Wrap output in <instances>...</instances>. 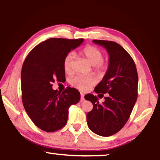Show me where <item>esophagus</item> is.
Segmentation results:
<instances>
[{"mask_svg":"<svg viewBox=\"0 0 160 160\" xmlns=\"http://www.w3.org/2000/svg\"><path fill=\"white\" fill-rule=\"evenodd\" d=\"M85 100V97H84V94H80V102H83Z\"/></svg>","mask_w":160,"mask_h":160,"instance_id":"esophagus-1","label":"esophagus"}]
</instances>
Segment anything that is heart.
I'll return each instance as SVG.
<instances>
[{"instance_id":"1","label":"heart","mask_w":160,"mask_h":160,"mask_svg":"<svg viewBox=\"0 0 160 160\" xmlns=\"http://www.w3.org/2000/svg\"><path fill=\"white\" fill-rule=\"evenodd\" d=\"M81 53L85 56L92 66H94V69L97 72L104 73L107 71L108 64L106 62L103 61L104 54L100 48L94 47V46H87L82 50ZM74 58L75 53L72 51H70L65 56L63 60V68L66 72H68L71 70ZM94 83H95L94 78L90 76L78 75L71 80L72 85L80 90H88Z\"/></svg>"}]
</instances>
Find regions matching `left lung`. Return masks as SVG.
I'll return each instance as SVG.
<instances>
[{
  "label": "left lung",
  "instance_id": "left-lung-1",
  "mask_svg": "<svg viewBox=\"0 0 160 160\" xmlns=\"http://www.w3.org/2000/svg\"><path fill=\"white\" fill-rule=\"evenodd\" d=\"M93 42L104 47L109 56L107 71L94 92L109 95L99 104L97 96L86 94L85 99L93 104L87 121L94 133L108 137L118 132L128 121L137 100L138 76L134 61L118 43L97 39Z\"/></svg>",
  "mask_w": 160,
  "mask_h": 160
}]
</instances>
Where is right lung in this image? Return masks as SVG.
Wrapping results in <instances>:
<instances>
[{
    "label": "right lung",
    "mask_w": 160,
    "mask_h": 160,
    "mask_svg": "<svg viewBox=\"0 0 160 160\" xmlns=\"http://www.w3.org/2000/svg\"><path fill=\"white\" fill-rule=\"evenodd\" d=\"M83 39L51 38L37 45L27 56L21 72L22 99L28 115L38 128L54 132L66 125L68 109L80 101L76 89L68 87L62 92L52 83L66 81L63 60Z\"/></svg>",
    "instance_id": "obj_1"
}]
</instances>
